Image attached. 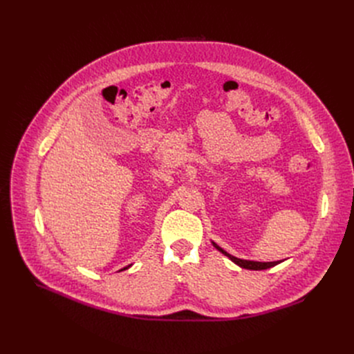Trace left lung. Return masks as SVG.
Listing matches in <instances>:
<instances>
[{"label": "left lung", "instance_id": "obj_1", "mask_svg": "<svg viewBox=\"0 0 354 354\" xmlns=\"http://www.w3.org/2000/svg\"><path fill=\"white\" fill-rule=\"evenodd\" d=\"M212 245L224 255H227L232 263H235L236 266H239L241 268H245V270H255V271H261V270H267V268H271L277 264H280L281 261H272V263H259V261H250V259H241V258H236L231 254H228L225 250H222L219 245H216L214 241H212Z\"/></svg>", "mask_w": 354, "mask_h": 354}]
</instances>
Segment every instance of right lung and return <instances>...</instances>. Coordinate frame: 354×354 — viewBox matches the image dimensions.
I'll list each match as a JSON object with an SVG mask.
<instances>
[{"mask_svg":"<svg viewBox=\"0 0 354 354\" xmlns=\"http://www.w3.org/2000/svg\"><path fill=\"white\" fill-rule=\"evenodd\" d=\"M130 266H132V264H130ZM130 266H127V267H124V268H122V270H120V271H123V270H127V268H129V267H130Z\"/></svg>","mask_w":354,"mask_h":354,"instance_id":"obj_1","label":"right lung"}]
</instances>
